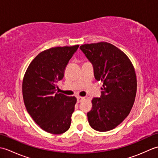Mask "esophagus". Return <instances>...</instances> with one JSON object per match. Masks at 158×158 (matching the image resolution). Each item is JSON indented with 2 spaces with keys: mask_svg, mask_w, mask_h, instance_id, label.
Returning <instances> with one entry per match:
<instances>
[{
  "mask_svg": "<svg viewBox=\"0 0 158 158\" xmlns=\"http://www.w3.org/2000/svg\"><path fill=\"white\" fill-rule=\"evenodd\" d=\"M83 99H85V97L78 96V97H77V102L79 103V102H81Z\"/></svg>",
  "mask_w": 158,
  "mask_h": 158,
  "instance_id": "1",
  "label": "esophagus"
}]
</instances>
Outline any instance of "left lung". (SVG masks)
<instances>
[{
    "instance_id": "left-lung-1",
    "label": "left lung",
    "mask_w": 158,
    "mask_h": 158,
    "mask_svg": "<svg viewBox=\"0 0 158 158\" xmlns=\"http://www.w3.org/2000/svg\"><path fill=\"white\" fill-rule=\"evenodd\" d=\"M80 49L92 64L95 79L103 83L101 96L92 99L87 114L89 126L99 132L113 130L129 115L135 102V69L128 57L110 43L85 44Z\"/></svg>"
}]
</instances>
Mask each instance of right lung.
Segmentation results:
<instances>
[{
	"mask_svg": "<svg viewBox=\"0 0 158 158\" xmlns=\"http://www.w3.org/2000/svg\"><path fill=\"white\" fill-rule=\"evenodd\" d=\"M79 45L45 50L30 64L23 77L22 94L29 115L41 129L60 135L69 129L77 98L56 92L57 83Z\"/></svg>",
	"mask_w": 158,
	"mask_h": 158,
	"instance_id": "right-lung-1",
	"label": "right lung"
}]
</instances>
